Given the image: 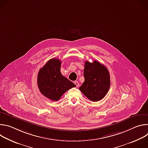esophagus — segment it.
Returning <instances> with one entry per match:
<instances>
[{
  "label": "esophagus",
  "mask_w": 148,
  "mask_h": 148,
  "mask_svg": "<svg viewBox=\"0 0 148 148\" xmlns=\"http://www.w3.org/2000/svg\"><path fill=\"white\" fill-rule=\"evenodd\" d=\"M74 84H75V86H76V87H79V82H78V81H74Z\"/></svg>",
  "instance_id": "34e87169"
}]
</instances>
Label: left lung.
<instances>
[{
	"mask_svg": "<svg viewBox=\"0 0 148 148\" xmlns=\"http://www.w3.org/2000/svg\"><path fill=\"white\" fill-rule=\"evenodd\" d=\"M84 82L79 90L90 101H98L106 95L110 87V75L107 68L98 61H86L84 70Z\"/></svg>",
	"mask_w": 148,
	"mask_h": 148,
	"instance_id": "1",
	"label": "left lung"
}]
</instances>
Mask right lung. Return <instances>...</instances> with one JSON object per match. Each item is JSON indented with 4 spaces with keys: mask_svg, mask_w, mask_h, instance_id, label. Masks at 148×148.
Wrapping results in <instances>:
<instances>
[{
    "mask_svg": "<svg viewBox=\"0 0 148 148\" xmlns=\"http://www.w3.org/2000/svg\"><path fill=\"white\" fill-rule=\"evenodd\" d=\"M61 61L51 58L40 69L37 75V85L40 92L47 98L56 101L69 90L76 86L60 71Z\"/></svg>",
    "mask_w": 148,
    "mask_h": 148,
    "instance_id": "add662e5",
    "label": "right lung"
}]
</instances>
